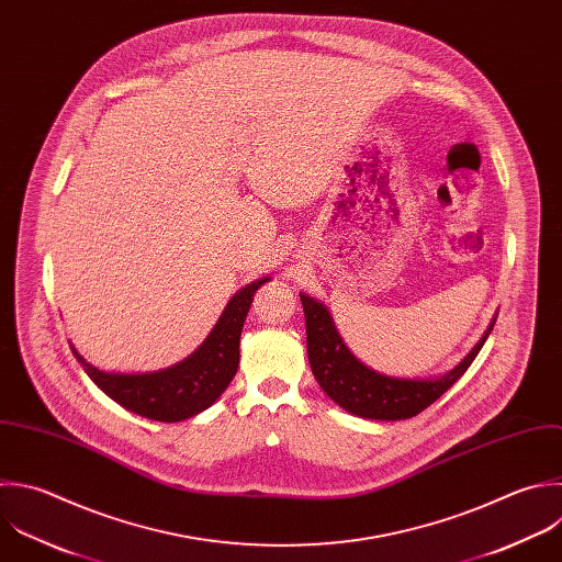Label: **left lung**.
<instances>
[{"label": "left lung", "instance_id": "obj_1", "mask_svg": "<svg viewBox=\"0 0 562 562\" xmlns=\"http://www.w3.org/2000/svg\"><path fill=\"white\" fill-rule=\"evenodd\" d=\"M299 296L305 312L307 358L316 382L347 413L380 422L408 419L441 397L468 371L496 321L492 318L481 340L454 369L432 378H395L367 367L351 353L325 303L305 292Z\"/></svg>", "mask_w": 562, "mask_h": 562}]
</instances>
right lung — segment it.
Listing matches in <instances>:
<instances>
[{"instance_id":"right-lung-1","label":"right lung","mask_w":562,"mask_h":562,"mask_svg":"<svg viewBox=\"0 0 562 562\" xmlns=\"http://www.w3.org/2000/svg\"><path fill=\"white\" fill-rule=\"evenodd\" d=\"M270 277L235 292L204 342L178 364L147 373H116L90 364L72 347L90 380L123 408L156 422H182L206 411L231 384L239 367V338L255 292Z\"/></svg>"}]
</instances>
